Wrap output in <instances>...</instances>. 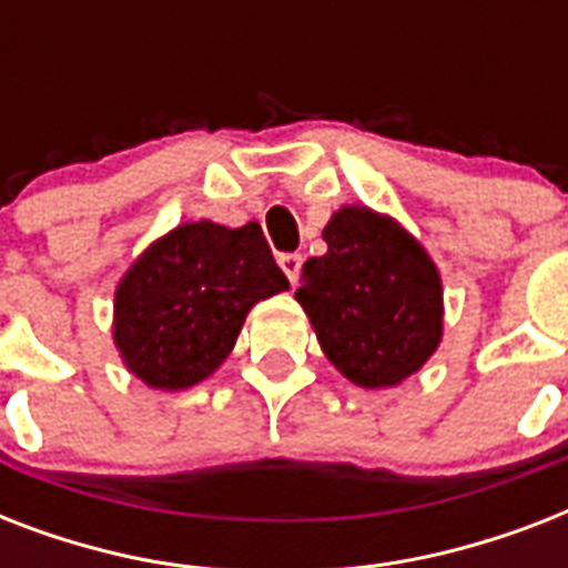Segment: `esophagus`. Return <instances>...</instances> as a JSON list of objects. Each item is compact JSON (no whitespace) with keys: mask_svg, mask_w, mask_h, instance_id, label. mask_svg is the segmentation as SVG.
Segmentation results:
<instances>
[{"mask_svg":"<svg viewBox=\"0 0 568 568\" xmlns=\"http://www.w3.org/2000/svg\"><path fill=\"white\" fill-rule=\"evenodd\" d=\"M280 267H283L285 276H288V283L297 285V276H301V267H303V256L301 253H283V256H280Z\"/></svg>","mask_w":568,"mask_h":568,"instance_id":"1","label":"esophagus"}]
</instances>
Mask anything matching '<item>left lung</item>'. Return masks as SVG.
<instances>
[{"instance_id":"1","label":"left lung","mask_w":568,"mask_h":568,"mask_svg":"<svg viewBox=\"0 0 568 568\" xmlns=\"http://www.w3.org/2000/svg\"><path fill=\"white\" fill-rule=\"evenodd\" d=\"M324 241L327 253L303 265L294 297L351 383L397 386L439 345V271L409 232L359 205L333 214Z\"/></svg>"}]
</instances>
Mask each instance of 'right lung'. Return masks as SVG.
Wrapping results in <instances>:
<instances>
[{
  "label": "right lung",
  "mask_w": 568,
  "mask_h": 568,
  "mask_svg": "<svg viewBox=\"0 0 568 568\" xmlns=\"http://www.w3.org/2000/svg\"><path fill=\"white\" fill-rule=\"evenodd\" d=\"M285 288L258 223H182L120 280L114 345L146 386L189 388L230 356L250 306Z\"/></svg>",
  "instance_id": "1"
}]
</instances>
